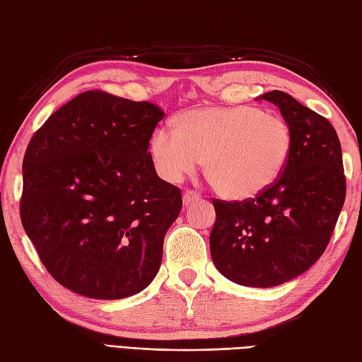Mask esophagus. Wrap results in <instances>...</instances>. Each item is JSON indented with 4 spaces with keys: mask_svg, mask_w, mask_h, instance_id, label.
<instances>
[{
    "mask_svg": "<svg viewBox=\"0 0 362 362\" xmlns=\"http://www.w3.org/2000/svg\"><path fill=\"white\" fill-rule=\"evenodd\" d=\"M198 200H200V195H198L197 192H194V190H186L182 194V203L186 206H189L190 203H194V202H198Z\"/></svg>",
    "mask_w": 362,
    "mask_h": 362,
    "instance_id": "1",
    "label": "esophagus"
}]
</instances>
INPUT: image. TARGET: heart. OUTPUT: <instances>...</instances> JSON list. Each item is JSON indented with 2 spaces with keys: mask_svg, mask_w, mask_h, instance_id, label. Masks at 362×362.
<instances>
[{
  "mask_svg": "<svg viewBox=\"0 0 362 362\" xmlns=\"http://www.w3.org/2000/svg\"><path fill=\"white\" fill-rule=\"evenodd\" d=\"M292 131L281 115L255 106L194 107L159 127L150 140L158 173L180 182L203 159L204 176L228 200H248L269 189L292 153Z\"/></svg>",
  "mask_w": 362,
  "mask_h": 362,
  "instance_id": "1",
  "label": "heart"
}]
</instances>
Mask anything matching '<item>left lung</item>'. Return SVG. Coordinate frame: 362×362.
Segmentation results:
<instances>
[{"instance_id": "left-lung-1", "label": "left lung", "mask_w": 362, "mask_h": 362, "mask_svg": "<svg viewBox=\"0 0 362 362\" xmlns=\"http://www.w3.org/2000/svg\"><path fill=\"white\" fill-rule=\"evenodd\" d=\"M259 98L278 106L291 127V158L279 178L255 198L212 200L209 245L217 270L230 281L274 287L303 274L325 252L346 186L333 124L281 90Z\"/></svg>"}]
</instances>
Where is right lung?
Instances as JSON below:
<instances>
[{"label": "right lung", "mask_w": 362, "mask_h": 362, "mask_svg": "<svg viewBox=\"0 0 362 362\" xmlns=\"http://www.w3.org/2000/svg\"><path fill=\"white\" fill-rule=\"evenodd\" d=\"M164 112L88 90L59 107L23 159L20 217L59 284L98 300L131 297L162 261L181 190L154 170L150 139Z\"/></svg>", "instance_id": "add662e5"}]
</instances>
